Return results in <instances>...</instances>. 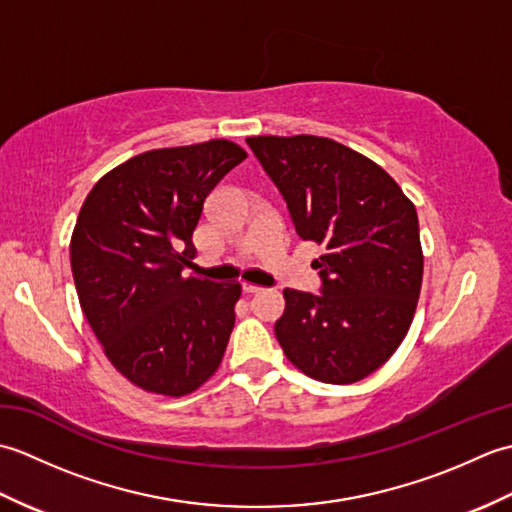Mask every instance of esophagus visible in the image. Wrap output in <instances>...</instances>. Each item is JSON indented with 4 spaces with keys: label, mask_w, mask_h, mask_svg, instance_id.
<instances>
[{
    "label": "esophagus",
    "mask_w": 512,
    "mask_h": 512,
    "mask_svg": "<svg viewBox=\"0 0 512 512\" xmlns=\"http://www.w3.org/2000/svg\"><path fill=\"white\" fill-rule=\"evenodd\" d=\"M242 290H244V295H257V292H262V288L253 286V284H244Z\"/></svg>",
    "instance_id": "1"
}]
</instances>
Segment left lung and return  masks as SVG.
Returning a JSON list of instances; mask_svg holds the SVG:
<instances>
[{"label": "left lung", "mask_w": 512, "mask_h": 512, "mask_svg": "<svg viewBox=\"0 0 512 512\" xmlns=\"http://www.w3.org/2000/svg\"><path fill=\"white\" fill-rule=\"evenodd\" d=\"M286 200L301 239L323 248L321 295L284 290L275 323L288 361L314 380L350 385L396 352L422 286L418 213L376 162L321 136L246 138Z\"/></svg>", "instance_id": "8db88e82"}]
</instances>
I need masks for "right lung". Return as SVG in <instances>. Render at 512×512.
<instances>
[{
  "label": "right lung",
  "mask_w": 512,
  "mask_h": 512,
  "mask_svg": "<svg viewBox=\"0 0 512 512\" xmlns=\"http://www.w3.org/2000/svg\"><path fill=\"white\" fill-rule=\"evenodd\" d=\"M246 151L228 140L154 149L94 184L70 264L105 356L154 394H191L220 367L239 284L187 277L204 200Z\"/></svg>",
  "instance_id": "obj_1"
}]
</instances>
